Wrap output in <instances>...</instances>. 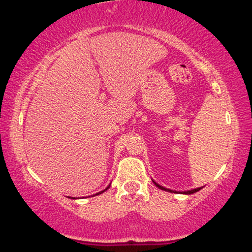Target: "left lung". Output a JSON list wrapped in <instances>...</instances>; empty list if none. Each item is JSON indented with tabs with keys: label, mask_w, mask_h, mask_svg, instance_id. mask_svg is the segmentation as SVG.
<instances>
[{
	"label": "left lung",
	"mask_w": 252,
	"mask_h": 252,
	"mask_svg": "<svg viewBox=\"0 0 252 252\" xmlns=\"http://www.w3.org/2000/svg\"><path fill=\"white\" fill-rule=\"evenodd\" d=\"M154 184L156 185V186L158 187V189H164V190H168V192H172V190L170 189H164V187H162V186H160V185H158L156 184V182L154 181ZM201 189V187H199V189H190V190H187V192H184L185 194H192V193H195V192H198V190H200ZM176 193V192H175Z\"/></svg>",
	"instance_id": "8db88e82"
}]
</instances>
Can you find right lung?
<instances>
[{"mask_svg":"<svg viewBox=\"0 0 252 252\" xmlns=\"http://www.w3.org/2000/svg\"><path fill=\"white\" fill-rule=\"evenodd\" d=\"M109 189V187H106V189H104V190H102V192H99V193H97V194H100V193H103V192H105V190H106V189Z\"/></svg>","mask_w":252,"mask_h":252,"instance_id":"add662e5","label":"right lung"}]
</instances>
